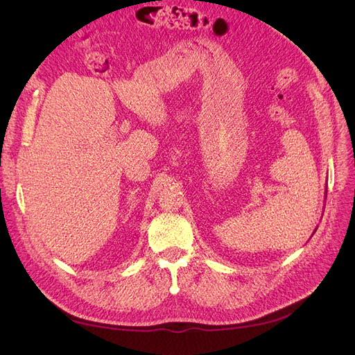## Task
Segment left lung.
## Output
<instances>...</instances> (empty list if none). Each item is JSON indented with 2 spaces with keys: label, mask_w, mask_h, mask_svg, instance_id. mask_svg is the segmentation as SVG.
I'll return each instance as SVG.
<instances>
[{
  "label": "left lung",
  "mask_w": 355,
  "mask_h": 355,
  "mask_svg": "<svg viewBox=\"0 0 355 355\" xmlns=\"http://www.w3.org/2000/svg\"><path fill=\"white\" fill-rule=\"evenodd\" d=\"M326 196H327V189H326ZM315 232V231H314Z\"/></svg>",
  "instance_id": "obj_1"
}]
</instances>
